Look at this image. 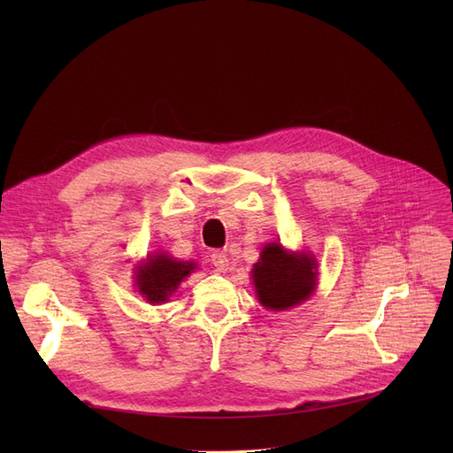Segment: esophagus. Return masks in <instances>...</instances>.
I'll use <instances>...</instances> for the list:
<instances>
[{"label": "esophagus", "instance_id": "esophagus-1", "mask_svg": "<svg viewBox=\"0 0 453 453\" xmlns=\"http://www.w3.org/2000/svg\"><path fill=\"white\" fill-rule=\"evenodd\" d=\"M211 265L217 268L219 272H226L229 266V260L227 255L224 251H212L211 253Z\"/></svg>", "mask_w": 453, "mask_h": 453}]
</instances>
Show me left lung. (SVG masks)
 Masks as SVG:
<instances>
[{
    "label": "left lung",
    "mask_w": 453,
    "mask_h": 453,
    "mask_svg": "<svg viewBox=\"0 0 453 453\" xmlns=\"http://www.w3.org/2000/svg\"><path fill=\"white\" fill-rule=\"evenodd\" d=\"M316 258L288 253L280 244H268L253 266L258 301L272 311H287L308 299L316 284Z\"/></svg>",
    "instance_id": "1"
}]
</instances>
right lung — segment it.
Here are the masks:
<instances>
[{
  "mask_svg": "<svg viewBox=\"0 0 453 453\" xmlns=\"http://www.w3.org/2000/svg\"><path fill=\"white\" fill-rule=\"evenodd\" d=\"M195 270L193 263H180L163 253L149 258L135 273L139 292L149 303H165L176 292L178 284Z\"/></svg>",
  "mask_w": 453,
  "mask_h": 453,
  "instance_id": "1",
  "label": "right lung"
}]
</instances>
